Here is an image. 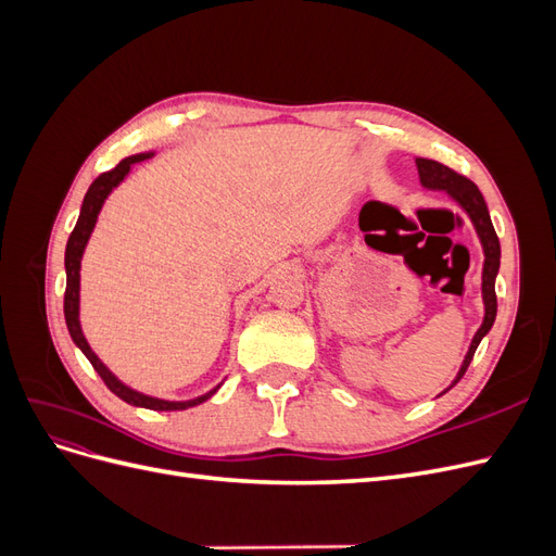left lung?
<instances>
[{"label":"left lung","mask_w":556,"mask_h":556,"mask_svg":"<svg viewBox=\"0 0 556 556\" xmlns=\"http://www.w3.org/2000/svg\"><path fill=\"white\" fill-rule=\"evenodd\" d=\"M415 164H417L419 182H422L427 190H445L466 211V215L470 217V223H473V227L478 231V239H480L482 252H484V264H482V304H484V317H482L480 329L473 336V341H470V348L466 352V357H464V364L459 368L457 378H454L452 384L447 387V390H452V387L464 378L466 368H468L470 359H473L480 341L484 339L486 333H490L494 319H496V290H494V282H496L498 264H501V243H498V237H496V231H494L490 211H486L484 197H482V192L478 190V185L473 180H468L466 176L452 172L450 166L435 162V160L417 157Z\"/></svg>","instance_id":"8db88e82"}]
</instances>
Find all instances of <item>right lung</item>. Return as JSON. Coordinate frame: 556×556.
<instances>
[{
	"mask_svg": "<svg viewBox=\"0 0 556 556\" xmlns=\"http://www.w3.org/2000/svg\"><path fill=\"white\" fill-rule=\"evenodd\" d=\"M148 157H153V153H139V155L125 157L121 164L115 166V169L99 176L90 185V190L86 192V199H83V206H80L78 223L72 231L70 241H66V250H64V268H66L64 319H66V329H70V333H72V341L80 348L83 355L88 357V362L94 366V371L102 376V380L106 382V387L115 396H121L125 403H129V406H139V408H148V410H188L192 406H199V403H204L206 399H211L217 390H220V384H217L215 390L201 394L197 399H190V401H164V399H155V396H148L143 392L131 390L129 384H125L123 380H117L109 371L106 364L94 355L90 343L86 341V336H83L80 319H78V311H80V260H83V252H86V245L90 241V233L97 225V215H99V211H102L104 201L113 192V188H117V185L125 180V176L131 169V164L143 162Z\"/></svg>",
	"mask_w": 556,
	"mask_h": 556,
	"instance_id": "obj_1",
	"label": "right lung"
}]
</instances>
